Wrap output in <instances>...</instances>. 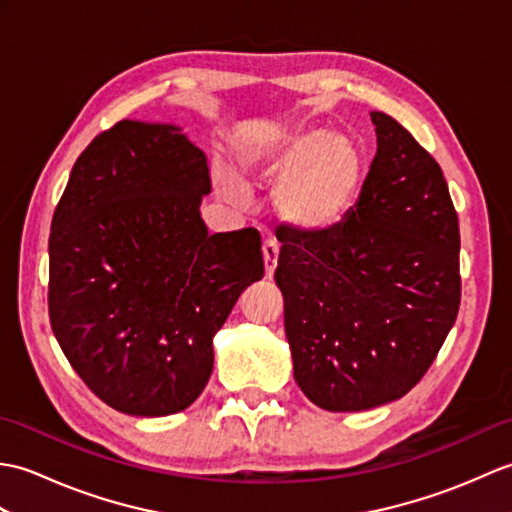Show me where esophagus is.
<instances>
[{
	"label": "esophagus",
	"mask_w": 512,
	"mask_h": 512,
	"mask_svg": "<svg viewBox=\"0 0 512 512\" xmlns=\"http://www.w3.org/2000/svg\"><path fill=\"white\" fill-rule=\"evenodd\" d=\"M262 253H264V264H266V277H273L277 268V259H279V244L275 239H266L262 246Z\"/></svg>",
	"instance_id": "1"
}]
</instances>
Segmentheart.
<instances>
[{"label":"heart","mask_w":512,"mask_h":512,"mask_svg":"<svg viewBox=\"0 0 512 512\" xmlns=\"http://www.w3.org/2000/svg\"><path fill=\"white\" fill-rule=\"evenodd\" d=\"M246 162L266 178H279L277 213L301 231H328L343 222L363 180L361 151L325 127L299 129L250 147ZM213 178L224 198H246V184L235 169L217 165Z\"/></svg>","instance_id":"obj_1"}]
</instances>
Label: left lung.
Returning <instances> with one entry per match:
<instances>
[{"mask_svg":"<svg viewBox=\"0 0 512 512\" xmlns=\"http://www.w3.org/2000/svg\"><path fill=\"white\" fill-rule=\"evenodd\" d=\"M372 123L376 158L345 220L277 228L295 380L328 411L405 396L460 310V224L442 169L391 116L372 112Z\"/></svg>","mask_w":512,"mask_h":512,"instance_id":"obj_1","label":"left lung"}]
</instances>
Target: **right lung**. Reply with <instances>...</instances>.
<instances>
[{
  "instance_id": "add662e5",
  "label": "right lung",
  "mask_w": 512,
  "mask_h": 512,
  "mask_svg": "<svg viewBox=\"0 0 512 512\" xmlns=\"http://www.w3.org/2000/svg\"><path fill=\"white\" fill-rule=\"evenodd\" d=\"M206 156L173 125L118 121L76 158L50 226L48 312L105 405L169 416L202 394L213 336L264 277L255 228L206 233Z\"/></svg>"
}]
</instances>
